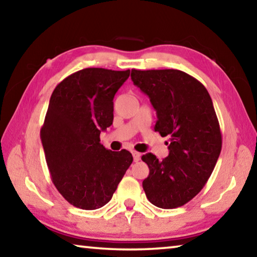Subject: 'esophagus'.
<instances>
[{"label": "esophagus", "instance_id": "esophagus-1", "mask_svg": "<svg viewBox=\"0 0 257 257\" xmlns=\"http://www.w3.org/2000/svg\"><path fill=\"white\" fill-rule=\"evenodd\" d=\"M133 159H134V162H139L140 161V158H141V154L140 153H138V151H133Z\"/></svg>", "mask_w": 257, "mask_h": 257}]
</instances>
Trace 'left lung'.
<instances>
[{"label": "left lung", "mask_w": 257, "mask_h": 257, "mask_svg": "<svg viewBox=\"0 0 257 257\" xmlns=\"http://www.w3.org/2000/svg\"><path fill=\"white\" fill-rule=\"evenodd\" d=\"M131 78L156 110L154 130L170 138L163 161L151 153L141 157L149 167L142 187L157 207H180L205 187L220 156L222 134L212 99L203 84L178 69H132Z\"/></svg>", "instance_id": "obj_1"}]
</instances>
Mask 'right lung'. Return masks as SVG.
I'll list each match as a JSON object with an SVG mask.
<instances>
[{
    "label": "right lung",
    "mask_w": 257,
    "mask_h": 257,
    "mask_svg": "<svg viewBox=\"0 0 257 257\" xmlns=\"http://www.w3.org/2000/svg\"><path fill=\"white\" fill-rule=\"evenodd\" d=\"M128 76L130 69L85 68L52 92L41 140L53 184L75 207L106 205L133 162L130 151L100 144L101 131L112 124L113 96Z\"/></svg>",
    "instance_id": "right-lung-1"
}]
</instances>
